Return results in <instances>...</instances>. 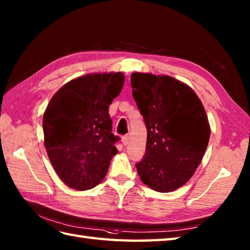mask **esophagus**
<instances>
[{
	"label": "esophagus",
	"mask_w": 250,
	"mask_h": 250,
	"mask_svg": "<svg viewBox=\"0 0 250 250\" xmlns=\"http://www.w3.org/2000/svg\"><path fill=\"white\" fill-rule=\"evenodd\" d=\"M121 142L122 144H124L125 146H126L129 144V135H124L121 137Z\"/></svg>",
	"instance_id": "esophagus-1"
}]
</instances>
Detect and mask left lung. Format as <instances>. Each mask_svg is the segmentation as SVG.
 <instances>
[{
  "label": "left lung",
  "mask_w": 250,
  "mask_h": 250,
  "mask_svg": "<svg viewBox=\"0 0 250 250\" xmlns=\"http://www.w3.org/2000/svg\"><path fill=\"white\" fill-rule=\"evenodd\" d=\"M131 86L147 128L137 173L152 190L171 192L193 176L208 145L204 106L192 88L167 75L133 73Z\"/></svg>",
  "instance_id": "8db88e82"
}]
</instances>
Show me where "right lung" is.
I'll return each instance as SVG.
<instances>
[{
  "label": "right lung",
  "mask_w": 250,
  "mask_h": 250,
  "mask_svg": "<svg viewBox=\"0 0 250 250\" xmlns=\"http://www.w3.org/2000/svg\"><path fill=\"white\" fill-rule=\"evenodd\" d=\"M125 83L121 72L87 74L58 90L43 116L44 144L58 176L83 191L99 185L118 150L109 105Z\"/></svg>",
  "instance_id": "obj_1"
}]
</instances>
